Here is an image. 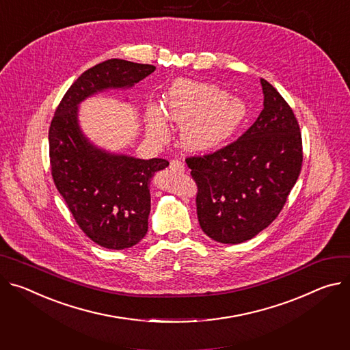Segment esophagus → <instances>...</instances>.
Here are the masks:
<instances>
[{"mask_svg":"<svg viewBox=\"0 0 350 350\" xmlns=\"http://www.w3.org/2000/svg\"><path fill=\"white\" fill-rule=\"evenodd\" d=\"M170 170L173 172H184V163L180 161V159H173V161H170V165H169Z\"/></svg>","mask_w":350,"mask_h":350,"instance_id":"esophagus-1","label":"esophagus"}]
</instances>
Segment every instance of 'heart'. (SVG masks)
Returning <instances> with one entry per match:
<instances>
[{
  "mask_svg": "<svg viewBox=\"0 0 350 350\" xmlns=\"http://www.w3.org/2000/svg\"><path fill=\"white\" fill-rule=\"evenodd\" d=\"M245 105L215 85L177 82L166 102L169 121L181 126V141L191 150L206 152L226 142L245 118ZM148 131L157 139L169 134L166 118L159 107L146 116Z\"/></svg>",
  "mask_w": 350,
  "mask_h": 350,
  "instance_id": "heart-1",
  "label": "heart"
}]
</instances>
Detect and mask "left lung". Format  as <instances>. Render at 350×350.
I'll list each match as a JSON object with an SVG mask.
<instances>
[{"label": "left lung", "mask_w": 350, "mask_h": 350, "mask_svg": "<svg viewBox=\"0 0 350 350\" xmlns=\"http://www.w3.org/2000/svg\"><path fill=\"white\" fill-rule=\"evenodd\" d=\"M264 109L236 141L185 157L197 184V215L206 236L239 244L268 228L288 200L303 165L297 118L265 79Z\"/></svg>", "instance_id": "obj_1"}]
</instances>
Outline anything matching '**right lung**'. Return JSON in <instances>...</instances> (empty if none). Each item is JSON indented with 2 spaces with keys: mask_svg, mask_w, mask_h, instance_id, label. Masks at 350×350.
<instances>
[{
  "mask_svg": "<svg viewBox=\"0 0 350 350\" xmlns=\"http://www.w3.org/2000/svg\"><path fill=\"white\" fill-rule=\"evenodd\" d=\"M150 64L111 58L85 71L66 92L49 129L50 167L58 193L81 230L100 247L130 248L148 232L149 181L165 159H135L93 148L81 134L77 106L107 88H130L150 75Z\"/></svg>",
  "mask_w": 350,
  "mask_h": 350,
  "instance_id": "1",
  "label": "right lung"
}]
</instances>
